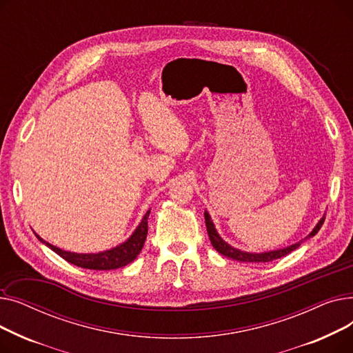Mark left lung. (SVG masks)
<instances>
[{"mask_svg":"<svg viewBox=\"0 0 353 353\" xmlns=\"http://www.w3.org/2000/svg\"><path fill=\"white\" fill-rule=\"evenodd\" d=\"M205 220H206L208 234H209V239H210V242H212L213 248H214L220 254H223V256H226V257H229V259H233V261H237V262H246V263H261V262L265 263V262H272V261H274V259H279V257H283V256L289 254V253L293 252L294 249H298V248L301 246V243H302V242H298V243H294V245H292V246H289V248H286V249H279V250H273V252H265V253H249V252H242V250L234 249V248H232L230 245H228V243L225 242V240L217 234V232H216V229H214V225H213V221H212V219H210V216H209L208 212H205ZM323 221H325V217L321 219V221L316 225V228H314V229L312 230V233H310L307 237H312V236L316 234V233L319 232V229L322 228ZM307 237H306V239H307Z\"/></svg>","mask_w":353,"mask_h":353,"instance_id":"obj_1","label":"left lung"}]
</instances>
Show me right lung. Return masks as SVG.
Listing matches in <instances>:
<instances>
[{
    "label": "right lung",
    "mask_w": 353,
    "mask_h": 353,
    "mask_svg": "<svg viewBox=\"0 0 353 353\" xmlns=\"http://www.w3.org/2000/svg\"><path fill=\"white\" fill-rule=\"evenodd\" d=\"M148 216H150V210L144 214L141 223L139 225L136 232L132 234V237L127 240V242H124L123 245H120L114 249L105 250L101 253L83 254V253L65 252V250H61L59 248H55V246L44 242V240L39 234H35V236L39 237V240H41L44 245H47L52 252L61 256L64 261H67L71 265H76L83 269H92V270H111V269H119L128 263H132L137 257V254L141 252L144 242H145V237H147Z\"/></svg>",
    "instance_id": "1"
}]
</instances>
